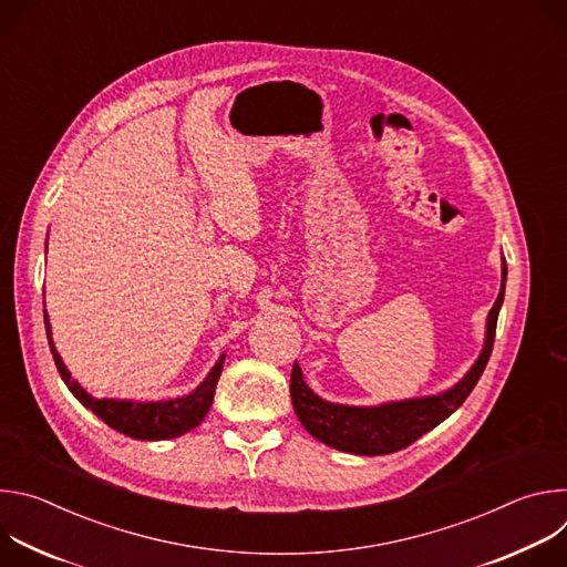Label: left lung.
Segmentation results:
<instances>
[{
    "label": "left lung",
    "instance_id": "left-lung-1",
    "mask_svg": "<svg viewBox=\"0 0 567 567\" xmlns=\"http://www.w3.org/2000/svg\"><path fill=\"white\" fill-rule=\"evenodd\" d=\"M505 280L507 265H503V287L489 311L484 350L475 365L468 370V374L455 388L440 396L385 403V406L377 409L339 406V403L322 401L318 394H313L302 381L300 365L293 363L289 392L300 424L322 444L354 455H388L411 446L424 433L433 431L462 406L464 399L471 394L477 379L482 377L484 368H487L496 339L498 311L505 298Z\"/></svg>",
    "mask_w": 567,
    "mask_h": 567
}]
</instances>
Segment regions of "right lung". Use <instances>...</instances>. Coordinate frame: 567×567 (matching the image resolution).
I'll list each match as a JSON object with an SVG mask.
<instances>
[{
    "mask_svg": "<svg viewBox=\"0 0 567 567\" xmlns=\"http://www.w3.org/2000/svg\"><path fill=\"white\" fill-rule=\"evenodd\" d=\"M44 326H47V339L49 348L55 361V368L66 383V388L73 392V396L87 406L96 417H101L110 429L132 437V440H173L179 437L195 426L202 424L206 417L215 388L224 368V354L215 363V368L208 372L206 381L188 396L171 399V401H150V403H134V401H116V399H96L87 394L83 388H80L69 370L64 368L58 350L53 348L51 341V328H49V318L44 311Z\"/></svg>",
    "mask_w": 567,
    "mask_h": 567,
    "instance_id": "1",
    "label": "right lung"
}]
</instances>
